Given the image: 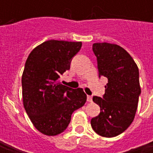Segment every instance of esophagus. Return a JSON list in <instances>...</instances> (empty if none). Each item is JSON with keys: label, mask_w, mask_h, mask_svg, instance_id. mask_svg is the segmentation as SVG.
Returning a JSON list of instances; mask_svg holds the SVG:
<instances>
[{"label": "esophagus", "mask_w": 153, "mask_h": 153, "mask_svg": "<svg viewBox=\"0 0 153 153\" xmlns=\"http://www.w3.org/2000/svg\"><path fill=\"white\" fill-rule=\"evenodd\" d=\"M87 101H88V102H93V97L91 96H88L87 97Z\"/></svg>", "instance_id": "esophagus-1"}]
</instances>
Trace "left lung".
<instances>
[{"instance_id": "obj_1", "label": "left lung", "mask_w": 153, "mask_h": 153, "mask_svg": "<svg viewBox=\"0 0 153 153\" xmlns=\"http://www.w3.org/2000/svg\"><path fill=\"white\" fill-rule=\"evenodd\" d=\"M99 76L106 77L103 98L93 97L101 108L91 120L97 134L112 138L127 129L134 120L141 93L138 68L131 56L119 45L107 42L93 44Z\"/></svg>"}]
</instances>
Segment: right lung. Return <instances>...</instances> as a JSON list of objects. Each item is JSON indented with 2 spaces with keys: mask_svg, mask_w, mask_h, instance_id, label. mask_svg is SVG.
Listing matches in <instances>:
<instances>
[{
  "mask_svg": "<svg viewBox=\"0 0 153 153\" xmlns=\"http://www.w3.org/2000/svg\"><path fill=\"white\" fill-rule=\"evenodd\" d=\"M81 47V42L49 40L27 58L22 74L23 104L33 126L43 134L65 131L72 113L86 102L83 88L73 89L59 82Z\"/></svg>",
  "mask_w": 153,
  "mask_h": 153,
  "instance_id": "1",
  "label": "right lung"
}]
</instances>
